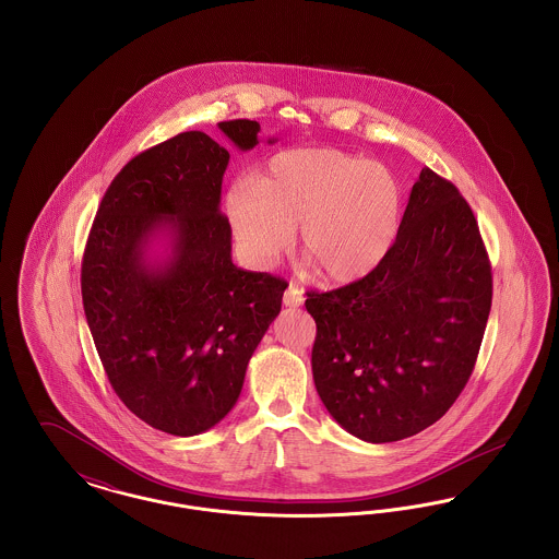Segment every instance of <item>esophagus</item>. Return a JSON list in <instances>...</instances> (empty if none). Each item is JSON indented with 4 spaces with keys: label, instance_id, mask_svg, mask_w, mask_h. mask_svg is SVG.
Wrapping results in <instances>:
<instances>
[{
    "label": "esophagus",
    "instance_id": "obj_1",
    "mask_svg": "<svg viewBox=\"0 0 559 559\" xmlns=\"http://www.w3.org/2000/svg\"><path fill=\"white\" fill-rule=\"evenodd\" d=\"M283 304H285V306H289V308H297V306H301V304H304V292H301V289H297L295 285H289V287H287V292L283 295Z\"/></svg>",
    "mask_w": 559,
    "mask_h": 559
}]
</instances>
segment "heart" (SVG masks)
I'll return each instance as SVG.
<instances>
[{"instance_id":"heart-1","label":"heart","mask_w":559,"mask_h":559,"mask_svg":"<svg viewBox=\"0 0 559 559\" xmlns=\"http://www.w3.org/2000/svg\"><path fill=\"white\" fill-rule=\"evenodd\" d=\"M226 217L240 255L272 267L292 247L333 285L369 276L394 247L402 190L394 174L337 148H289L266 160L258 182L239 178L226 192Z\"/></svg>"}]
</instances>
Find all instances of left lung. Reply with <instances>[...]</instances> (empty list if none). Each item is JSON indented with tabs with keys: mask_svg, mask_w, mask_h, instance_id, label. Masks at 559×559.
I'll list each match as a JSON object with an SVG mask.
<instances>
[{
	"mask_svg": "<svg viewBox=\"0 0 559 559\" xmlns=\"http://www.w3.org/2000/svg\"><path fill=\"white\" fill-rule=\"evenodd\" d=\"M490 304L492 272L474 212L426 167L381 266L346 287L308 292L322 404L372 444L424 431L469 381Z\"/></svg>",
	"mask_w": 559,
	"mask_h": 559,
	"instance_id": "left-lung-1",
	"label": "left lung"
}]
</instances>
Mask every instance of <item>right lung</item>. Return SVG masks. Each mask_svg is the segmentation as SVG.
<instances>
[{
	"label": "right lung",
	"mask_w": 559,
	"mask_h": 559,
	"mask_svg": "<svg viewBox=\"0 0 559 559\" xmlns=\"http://www.w3.org/2000/svg\"><path fill=\"white\" fill-rule=\"evenodd\" d=\"M217 128L240 151L258 144V121ZM228 160L203 132L135 155L107 188L83 251V310L108 381L138 419L171 436H197L230 413L287 289L233 264L219 212ZM160 231L173 253L153 265L145 251Z\"/></svg>",
	"instance_id": "obj_1"
}]
</instances>
